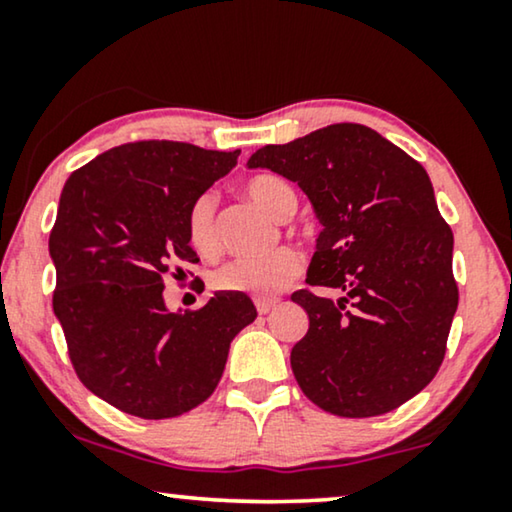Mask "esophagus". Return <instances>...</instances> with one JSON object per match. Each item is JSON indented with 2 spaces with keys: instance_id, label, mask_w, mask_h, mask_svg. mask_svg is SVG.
Returning <instances> with one entry per match:
<instances>
[{
  "instance_id": "34e87169",
  "label": "esophagus",
  "mask_w": 512,
  "mask_h": 512,
  "mask_svg": "<svg viewBox=\"0 0 512 512\" xmlns=\"http://www.w3.org/2000/svg\"><path fill=\"white\" fill-rule=\"evenodd\" d=\"M275 305H277V300H272V298H258V300H256V310H258V314H268Z\"/></svg>"
}]
</instances>
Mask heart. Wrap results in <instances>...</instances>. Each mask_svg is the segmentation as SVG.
<instances>
[{
    "label": "heart",
    "mask_w": 512,
    "mask_h": 512,
    "mask_svg": "<svg viewBox=\"0 0 512 512\" xmlns=\"http://www.w3.org/2000/svg\"><path fill=\"white\" fill-rule=\"evenodd\" d=\"M247 198L275 219H286L296 209V193L275 174H258L244 184ZM186 233L193 249L202 256L219 251V228H216V198L202 193L188 209ZM303 272V258L296 249L282 247L263 256H240L214 270V289L228 293H247L254 298H270L284 291Z\"/></svg>",
    "instance_id": "obj_1"
}]
</instances>
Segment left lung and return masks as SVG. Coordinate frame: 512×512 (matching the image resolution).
Returning <instances> with one entry per match:
<instances>
[{
	"instance_id": "8db88e82",
	"label": "left lung",
	"mask_w": 512,
	"mask_h": 512,
	"mask_svg": "<svg viewBox=\"0 0 512 512\" xmlns=\"http://www.w3.org/2000/svg\"><path fill=\"white\" fill-rule=\"evenodd\" d=\"M296 181L321 233L307 284L342 291L291 296L310 317L291 349L293 375L321 410L375 417L417 396L445 359L459 289L454 237L429 174L359 123L268 144L249 158Z\"/></svg>"
}]
</instances>
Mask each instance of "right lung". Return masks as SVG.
<instances>
[{"label": "right lung", "mask_w": 512, "mask_h": 512, "mask_svg": "<svg viewBox=\"0 0 512 512\" xmlns=\"http://www.w3.org/2000/svg\"><path fill=\"white\" fill-rule=\"evenodd\" d=\"M237 156L167 139L130 142L100 153L62 188L48 240L53 312L79 380L128 415L179 417L207 401L230 342L256 319L244 293L216 291L184 314L163 298L172 265L198 263L188 209Z\"/></svg>", "instance_id": "obj_1"}]
</instances>
